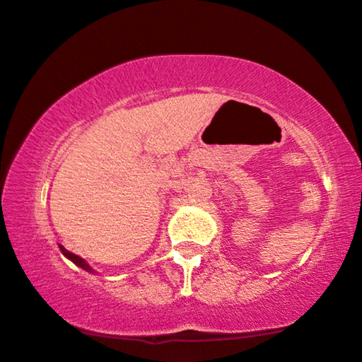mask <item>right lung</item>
<instances>
[{
    "instance_id": "obj_1",
    "label": "right lung",
    "mask_w": 362,
    "mask_h": 362,
    "mask_svg": "<svg viewBox=\"0 0 362 362\" xmlns=\"http://www.w3.org/2000/svg\"><path fill=\"white\" fill-rule=\"evenodd\" d=\"M59 248H61V252H62V255H64V257H67V258H69V259H71V262H74V263L77 264V267L84 268V269H86V272H93V268H90V267H89V264H88V263H86L83 258H81V257H77V255H74V253L67 252V250H66V248H62V245H59Z\"/></svg>"
}]
</instances>
